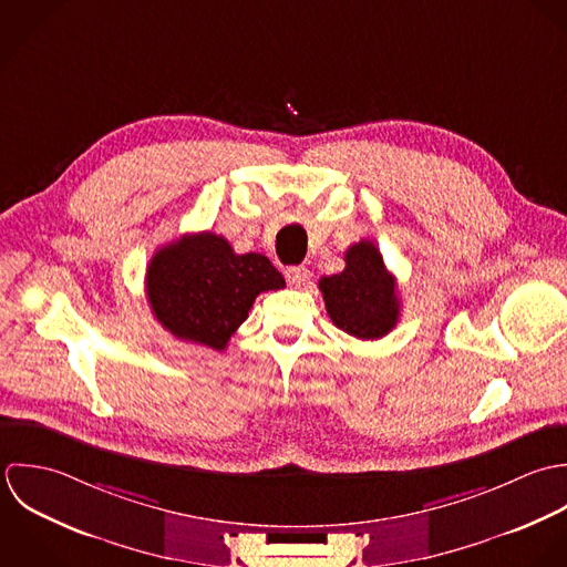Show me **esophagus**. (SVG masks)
<instances>
[{
  "label": "esophagus",
  "mask_w": 567,
  "mask_h": 567,
  "mask_svg": "<svg viewBox=\"0 0 567 567\" xmlns=\"http://www.w3.org/2000/svg\"><path fill=\"white\" fill-rule=\"evenodd\" d=\"M285 276H287V282L291 285V287H305L307 282H309V278H311V274H309V269L305 267V265H296V267H289L287 271H285Z\"/></svg>",
  "instance_id": "1"
}]
</instances>
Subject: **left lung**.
Segmentation results:
<instances>
[{
	"label": "left lung",
	"instance_id": "left-lung-1",
	"mask_svg": "<svg viewBox=\"0 0 567 567\" xmlns=\"http://www.w3.org/2000/svg\"><path fill=\"white\" fill-rule=\"evenodd\" d=\"M343 260V271L320 280L329 318L343 333L359 340L388 336L399 322L401 302L396 280L385 269L381 251L363 238L348 247Z\"/></svg>",
	"mask_w": 567,
	"mask_h": 567
}]
</instances>
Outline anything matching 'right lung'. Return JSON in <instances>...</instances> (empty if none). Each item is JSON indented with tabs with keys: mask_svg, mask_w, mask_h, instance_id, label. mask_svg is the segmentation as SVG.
I'll list each match as a JSON object with an SVG mask.
<instances>
[{
	"mask_svg": "<svg viewBox=\"0 0 567 567\" xmlns=\"http://www.w3.org/2000/svg\"><path fill=\"white\" fill-rule=\"evenodd\" d=\"M285 287L267 256L234 254L213 231L184 234L159 247L146 267V296L155 320L177 340L226 350L258 293Z\"/></svg>",
	"mask_w": 567,
	"mask_h": 567,
	"instance_id": "right-lung-1",
	"label": "right lung"
}]
</instances>
